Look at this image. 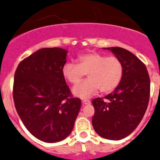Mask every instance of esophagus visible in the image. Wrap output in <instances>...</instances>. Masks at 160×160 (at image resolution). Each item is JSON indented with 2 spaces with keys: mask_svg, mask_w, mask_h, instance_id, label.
<instances>
[{
  "mask_svg": "<svg viewBox=\"0 0 160 160\" xmlns=\"http://www.w3.org/2000/svg\"><path fill=\"white\" fill-rule=\"evenodd\" d=\"M82 104L83 105H90L91 104V102L89 101V100H87V99H85L82 101Z\"/></svg>",
  "mask_w": 160,
  "mask_h": 160,
  "instance_id": "obj_1",
  "label": "esophagus"
}]
</instances>
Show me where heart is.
I'll use <instances>...</instances> for the list:
<instances>
[{
  "instance_id": "1",
  "label": "heart",
  "mask_w": 160,
  "mask_h": 160,
  "mask_svg": "<svg viewBox=\"0 0 160 160\" xmlns=\"http://www.w3.org/2000/svg\"><path fill=\"white\" fill-rule=\"evenodd\" d=\"M78 64L69 62L62 68L65 78L76 85L87 74L88 79L72 88L74 95L88 98L98 92L110 93L118 86L123 76V65L116 56H108L95 52L83 54L78 58Z\"/></svg>"
}]
</instances>
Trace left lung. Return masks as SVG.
<instances>
[{
    "label": "left lung",
    "mask_w": 160,
    "mask_h": 160,
    "mask_svg": "<svg viewBox=\"0 0 160 160\" xmlns=\"http://www.w3.org/2000/svg\"><path fill=\"white\" fill-rule=\"evenodd\" d=\"M112 51L123 65L121 82L112 93L92 101L95 114L92 126L97 134L110 140H120L136 129L144 116L150 94V79L146 65L122 48Z\"/></svg>",
    "instance_id": "obj_1"
}]
</instances>
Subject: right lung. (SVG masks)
I'll return each mask as SVG.
<instances>
[{"label": "right lung", "instance_id": "1", "mask_svg": "<svg viewBox=\"0 0 160 160\" xmlns=\"http://www.w3.org/2000/svg\"><path fill=\"white\" fill-rule=\"evenodd\" d=\"M67 51L45 48L21 61L14 77L13 98L21 121L39 140L57 142L72 132L82 105L62 74Z\"/></svg>", "mask_w": 160, "mask_h": 160}]
</instances>
